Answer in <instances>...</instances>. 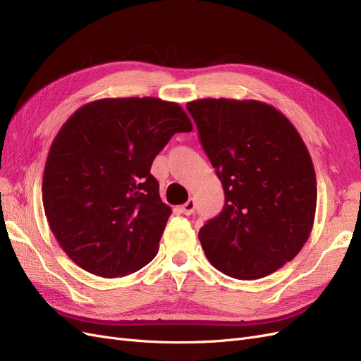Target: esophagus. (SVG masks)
<instances>
[{
    "label": "esophagus",
    "instance_id": "obj_1",
    "mask_svg": "<svg viewBox=\"0 0 361 361\" xmlns=\"http://www.w3.org/2000/svg\"><path fill=\"white\" fill-rule=\"evenodd\" d=\"M194 209H195V202H194V199H190L187 203L182 204V207H180L182 214H185V215H191V214L194 212Z\"/></svg>",
    "mask_w": 361,
    "mask_h": 361
}]
</instances>
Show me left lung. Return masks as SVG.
<instances>
[{"label": "left lung", "instance_id": "1", "mask_svg": "<svg viewBox=\"0 0 361 361\" xmlns=\"http://www.w3.org/2000/svg\"><path fill=\"white\" fill-rule=\"evenodd\" d=\"M203 150L224 190V207L199 232L207 260L239 280L269 276L307 241L316 176L302 138L259 101L187 104Z\"/></svg>", "mask_w": 361, "mask_h": 361}]
</instances>
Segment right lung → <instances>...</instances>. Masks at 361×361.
I'll return each mask as SVG.
<instances>
[{"mask_svg": "<svg viewBox=\"0 0 361 361\" xmlns=\"http://www.w3.org/2000/svg\"><path fill=\"white\" fill-rule=\"evenodd\" d=\"M190 130L182 106L157 97L99 99L68 118L49 149L42 199L76 265L113 279L157 256L171 209L150 167L174 134Z\"/></svg>", "mask_w": 361, "mask_h": 361, "instance_id": "1", "label": "right lung"}]
</instances>
